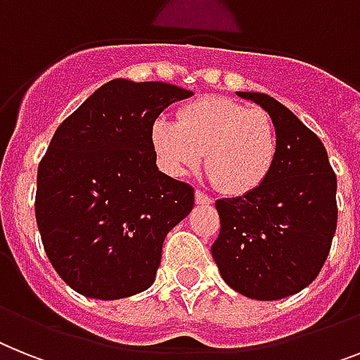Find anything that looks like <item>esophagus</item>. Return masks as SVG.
I'll return each mask as SVG.
<instances>
[{"label":"esophagus","mask_w":360,"mask_h":360,"mask_svg":"<svg viewBox=\"0 0 360 360\" xmlns=\"http://www.w3.org/2000/svg\"><path fill=\"white\" fill-rule=\"evenodd\" d=\"M195 202L197 204H202V206H207V204H212V197H207L206 193L202 191H195Z\"/></svg>","instance_id":"34e87169"}]
</instances>
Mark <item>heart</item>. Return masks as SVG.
Returning <instances> with one entry per match:
<instances>
[{
	"label": "heart",
	"instance_id": "1",
	"mask_svg": "<svg viewBox=\"0 0 360 360\" xmlns=\"http://www.w3.org/2000/svg\"><path fill=\"white\" fill-rule=\"evenodd\" d=\"M150 145L169 174L184 176L204 154L210 178L226 195L259 189L278 156L276 124L265 110L226 97H200L178 110L176 123L156 120Z\"/></svg>",
	"mask_w": 360,
	"mask_h": 360
}]
</instances>
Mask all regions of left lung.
Wrapping results in <instances>:
<instances>
[{"mask_svg":"<svg viewBox=\"0 0 360 360\" xmlns=\"http://www.w3.org/2000/svg\"><path fill=\"white\" fill-rule=\"evenodd\" d=\"M269 112L278 134L272 173L255 191L215 202L221 233L212 246L222 280L252 300H281L319 276L337 230V176L326 147L287 106L237 91Z\"/></svg>","mask_w":360,"mask_h":360,"instance_id":"obj_1","label":"left lung"}]
</instances>
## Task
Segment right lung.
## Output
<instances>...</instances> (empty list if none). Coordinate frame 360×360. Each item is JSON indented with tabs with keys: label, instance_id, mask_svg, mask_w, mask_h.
Wrapping results in <instances>:
<instances>
[{
	"label": "right lung",
	"instance_id": "1",
	"mask_svg": "<svg viewBox=\"0 0 360 360\" xmlns=\"http://www.w3.org/2000/svg\"><path fill=\"white\" fill-rule=\"evenodd\" d=\"M193 91L114 79L56 129L37 178V224L53 269L86 298L120 300L154 283L167 233L195 191L158 171L150 129Z\"/></svg>",
	"mask_w": 360,
	"mask_h": 360
}]
</instances>
